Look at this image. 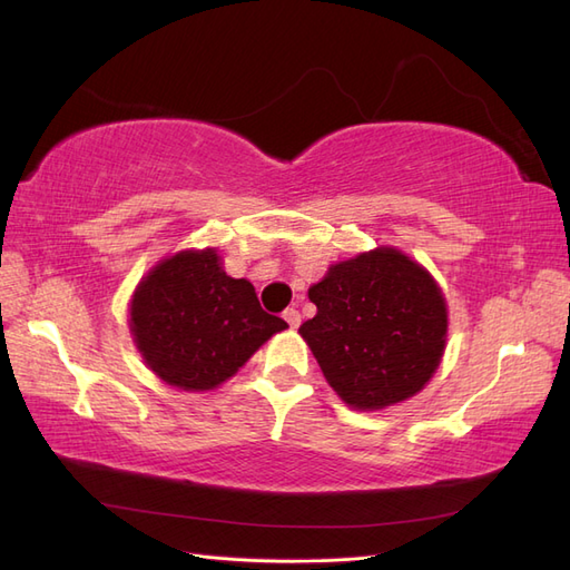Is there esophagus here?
Returning a JSON list of instances; mask_svg holds the SVG:
<instances>
[{
	"label": "esophagus",
	"mask_w": 570,
	"mask_h": 570,
	"mask_svg": "<svg viewBox=\"0 0 570 570\" xmlns=\"http://www.w3.org/2000/svg\"><path fill=\"white\" fill-rule=\"evenodd\" d=\"M283 318L287 321V325H289V327H299V323H302V316H299L297 308H285V312H283Z\"/></svg>",
	"instance_id": "34e87169"
}]
</instances>
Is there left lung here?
Masks as SVG:
<instances>
[{
	"instance_id": "1",
	"label": "left lung",
	"mask_w": 570,
	"mask_h": 570,
	"mask_svg": "<svg viewBox=\"0 0 570 570\" xmlns=\"http://www.w3.org/2000/svg\"><path fill=\"white\" fill-rule=\"evenodd\" d=\"M316 316L299 335L340 400L381 411L419 394L435 375L450 318L442 287L394 247L337 262L308 287Z\"/></svg>"
}]
</instances>
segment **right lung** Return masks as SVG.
Instances as JSON below:
<instances>
[{
    "label": "right lung",
    "mask_w": 570,
    "mask_h": 570,
    "mask_svg": "<svg viewBox=\"0 0 570 570\" xmlns=\"http://www.w3.org/2000/svg\"><path fill=\"white\" fill-rule=\"evenodd\" d=\"M128 325L147 368L185 392L216 390L287 323L266 314L254 285L223 271L216 247L166 256L137 283Z\"/></svg>",
    "instance_id": "obj_1"
}]
</instances>
